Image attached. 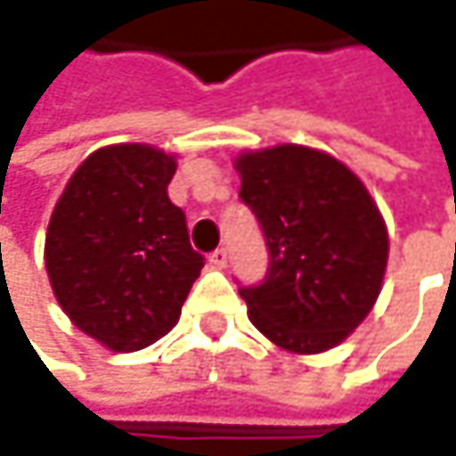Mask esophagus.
I'll use <instances>...</instances> for the list:
<instances>
[{
  "label": "esophagus",
  "mask_w": 456,
  "mask_h": 456,
  "mask_svg": "<svg viewBox=\"0 0 456 456\" xmlns=\"http://www.w3.org/2000/svg\"><path fill=\"white\" fill-rule=\"evenodd\" d=\"M208 261H211V266H216V269H224L229 261V253L227 248H216L211 256H208Z\"/></svg>",
  "instance_id": "obj_1"
}]
</instances>
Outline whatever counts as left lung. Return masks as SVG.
I'll return each mask as SVG.
<instances>
[{
  "instance_id": "1",
  "label": "left lung",
  "mask_w": 456,
  "mask_h": 456,
  "mask_svg": "<svg viewBox=\"0 0 456 456\" xmlns=\"http://www.w3.org/2000/svg\"><path fill=\"white\" fill-rule=\"evenodd\" d=\"M240 198L269 248L261 285L242 288L248 319L290 354L343 343L372 312L388 264V229L364 182L304 144L234 158Z\"/></svg>"
}]
</instances>
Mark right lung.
<instances>
[{
    "label": "right lung",
    "mask_w": 456,
    "mask_h": 456,
    "mask_svg": "<svg viewBox=\"0 0 456 456\" xmlns=\"http://www.w3.org/2000/svg\"><path fill=\"white\" fill-rule=\"evenodd\" d=\"M176 155L124 142L94 150L49 216L46 277L68 319L110 351L163 338L203 269L168 200Z\"/></svg>",
    "instance_id": "obj_1"
}]
</instances>
